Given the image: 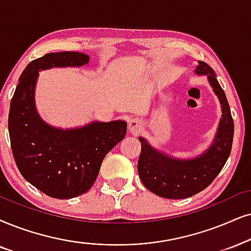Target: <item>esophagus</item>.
<instances>
[{
	"mask_svg": "<svg viewBox=\"0 0 251 251\" xmlns=\"http://www.w3.org/2000/svg\"><path fill=\"white\" fill-rule=\"evenodd\" d=\"M141 122L138 119H132L131 122L128 123V129L131 133H138L141 129Z\"/></svg>",
	"mask_w": 251,
	"mask_h": 251,
	"instance_id": "34e87169",
	"label": "esophagus"
}]
</instances>
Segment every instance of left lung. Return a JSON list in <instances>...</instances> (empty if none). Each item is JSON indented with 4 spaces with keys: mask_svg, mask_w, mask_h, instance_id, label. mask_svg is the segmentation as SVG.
Instances as JSON below:
<instances>
[{
    "mask_svg": "<svg viewBox=\"0 0 251 251\" xmlns=\"http://www.w3.org/2000/svg\"><path fill=\"white\" fill-rule=\"evenodd\" d=\"M196 73L207 75L223 109L218 134L211 148L201 157L179 161L158 153L145 139L139 138L141 142L138 161L139 176L149 191L163 198L184 199L205 190L219 175L231 151L234 120L225 91L219 84L214 71L207 63L199 62Z\"/></svg>",
    "mask_w": 251,
    "mask_h": 251,
    "instance_id": "left-lung-1",
    "label": "left lung"
}]
</instances>
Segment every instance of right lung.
I'll use <instances>...</instances> for the list:
<instances>
[{"label":"right lung","instance_id":"obj_1","mask_svg":"<svg viewBox=\"0 0 251 251\" xmlns=\"http://www.w3.org/2000/svg\"><path fill=\"white\" fill-rule=\"evenodd\" d=\"M89 56L78 52L47 53L31 61L20 77L9 111L11 151L27 182L56 199L83 195L94 185L105 155L124 139L125 122L93 123L62 131L46 125L34 107V85L40 69L82 66Z\"/></svg>","mask_w":251,"mask_h":251}]
</instances>
